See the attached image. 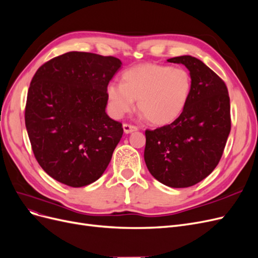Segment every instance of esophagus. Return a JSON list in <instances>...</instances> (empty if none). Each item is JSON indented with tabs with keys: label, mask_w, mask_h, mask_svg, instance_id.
<instances>
[{
	"label": "esophagus",
	"mask_w": 258,
	"mask_h": 258,
	"mask_svg": "<svg viewBox=\"0 0 258 258\" xmlns=\"http://www.w3.org/2000/svg\"><path fill=\"white\" fill-rule=\"evenodd\" d=\"M123 130L125 134H130V133H132V132H136L138 130V127L135 125H132V124L125 123V124H123Z\"/></svg>",
	"instance_id": "34e87169"
}]
</instances>
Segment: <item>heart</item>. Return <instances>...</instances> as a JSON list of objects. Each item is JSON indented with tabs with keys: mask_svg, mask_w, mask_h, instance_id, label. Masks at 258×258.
<instances>
[{
	"mask_svg": "<svg viewBox=\"0 0 258 258\" xmlns=\"http://www.w3.org/2000/svg\"><path fill=\"white\" fill-rule=\"evenodd\" d=\"M122 84L111 82L106 88L108 108L112 117L122 118L138 110L153 125H167L184 111L192 92V77L182 68L140 64L122 74Z\"/></svg>",
	"mask_w": 258,
	"mask_h": 258,
	"instance_id": "obj_1",
	"label": "heart"
}]
</instances>
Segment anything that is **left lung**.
<instances>
[{
	"instance_id": "left-lung-1",
	"label": "left lung",
	"mask_w": 258,
	"mask_h": 258,
	"mask_svg": "<svg viewBox=\"0 0 258 258\" xmlns=\"http://www.w3.org/2000/svg\"><path fill=\"white\" fill-rule=\"evenodd\" d=\"M167 61L185 65L192 92L176 121L146 131L145 162L161 183L188 187L209 176L221 160L231 126L229 95L225 82L196 57Z\"/></svg>"
}]
</instances>
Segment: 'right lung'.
I'll use <instances>...</instances> for the list:
<instances>
[{"instance_id":"obj_1","label":"right lung","mask_w":258,"mask_h":258,"mask_svg":"<svg viewBox=\"0 0 258 258\" xmlns=\"http://www.w3.org/2000/svg\"><path fill=\"white\" fill-rule=\"evenodd\" d=\"M114 56L71 51L43 64L32 78L26 126L40 167L72 187L93 183L123 135L108 117L106 88L121 68Z\"/></svg>"}]
</instances>
